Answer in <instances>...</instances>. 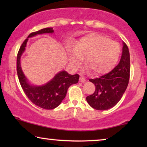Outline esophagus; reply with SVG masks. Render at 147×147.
<instances>
[{
    "mask_svg": "<svg viewBox=\"0 0 147 147\" xmlns=\"http://www.w3.org/2000/svg\"><path fill=\"white\" fill-rule=\"evenodd\" d=\"M86 78H85V77H84V76H80V82H86Z\"/></svg>",
    "mask_w": 147,
    "mask_h": 147,
    "instance_id": "1",
    "label": "esophagus"
}]
</instances>
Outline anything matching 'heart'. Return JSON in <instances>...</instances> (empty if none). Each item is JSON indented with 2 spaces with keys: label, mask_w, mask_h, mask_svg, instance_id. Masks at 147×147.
<instances>
[{
  "label": "heart",
  "mask_w": 147,
  "mask_h": 147,
  "mask_svg": "<svg viewBox=\"0 0 147 147\" xmlns=\"http://www.w3.org/2000/svg\"><path fill=\"white\" fill-rule=\"evenodd\" d=\"M69 61L74 67H79L86 57L85 66L93 75L109 72L119 58L120 47L117 42L96 33L82 37L74 48H67Z\"/></svg>",
  "instance_id": "1"
}]
</instances>
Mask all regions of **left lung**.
<instances>
[{"label": "left lung", "instance_id": "8db88e82", "mask_svg": "<svg viewBox=\"0 0 147 147\" xmlns=\"http://www.w3.org/2000/svg\"><path fill=\"white\" fill-rule=\"evenodd\" d=\"M122 44L119 63L106 75L90 80L95 85L96 90L86 97V100L94 109L106 110L114 107L126 91L130 78V53L125 43Z\"/></svg>", "mask_w": 147, "mask_h": 147}]
</instances>
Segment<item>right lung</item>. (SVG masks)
Here are the masks:
<instances>
[{"label": "right lung", "instance_id": "right-lung-1", "mask_svg": "<svg viewBox=\"0 0 147 147\" xmlns=\"http://www.w3.org/2000/svg\"><path fill=\"white\" fill-rule=\"evenodd\" d=\"M53 28L49 27L31 33L20 47L17 59V75L24 92L34 104L46 110L54 109L57 107L65 98L69 86L77 84L80 78L78 74L71 75L63 70L44 85L35 86L30 84L23 74L21 67V57L25 51L29 38L40 34L53 33Z\"/></svg>", "mask_w": 147, "mask_h": 147}]
</instances>
